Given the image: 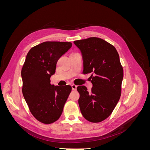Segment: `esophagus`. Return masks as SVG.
<instances>
[{"instance_id":"1","label":"esophagus","mask_w":150,"mask_h":150,"mask_svg":"<svg viewBox=\"0 0 150 150\" xmlns=\"http://www.w3.org/2000/svg\"><path fill=\"white\" fill-rule=\"evenodd\" d=\"M71 87H72V90H74V91L76 90V89H77V86L75 85V84H72L71 85Z\"/></svg>"}]
</instances>
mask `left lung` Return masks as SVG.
<instances>
[{
    "mask_svg": "<svg viewBox=\"0 0 150 150\" xmlns=\"http://www.w3.org/2000/svg\"><path fill=\"white\" fill-rule=\"evenodd\" d=\"M83 54V74L92 73L93 87L88 91L79 86V105L84 118L99 122L111 115L121 94L123 68L116 48L101 38H89L74 42Z\"/></svg>",
    "mask_w": 150,
    "mask_h": 150,
    "instance_id": "obj_1",
    "label": "left lung"
}]
</instances>
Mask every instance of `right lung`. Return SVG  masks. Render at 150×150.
Returning a JSON list of instances; mask_svg holds the SVG:
<instances>
[{"mask_svg": "<svg viewBox=\"0 0 150 150\" xmlns=\"http://www.w3.org/2000/svg\"><path fill=\"white\" fill-rule=\"evenodd\" d=\"M72 47L69 42L46 41L32 47L21 70L22 91L29 111L44 124L59 118L71 92L69 85L54 86L50 78L59 59Z\"/></svg>", "mask_w": 150, "mask_h": 150, "instance_id": "obj_1", "label": "right lung"}]
</instances>
